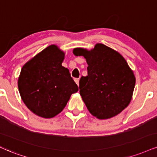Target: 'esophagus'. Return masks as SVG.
<instances>
[{"label": "esophagus", "mask_w": 157, "mask_h": 157, "mask_svg": "<svg viewBox=\"0 0 157 157\" xmlns=\"http://www.w3.org/2000/svg\"><path fill=\"white\" fill-rule=\"evenodd\" d=\"M75 82H76L77 86H78V85H79V79L78 78H75Z\"/></svg>", "instance_id": "34e87169"}]
</instances>
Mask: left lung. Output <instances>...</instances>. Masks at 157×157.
<instances>
[{
  "mask_svg": "<svg viewBox=\"0 0 157 157\" xmlns=\"http://www.w3.org/2000/svg\"><path fill=\"white\" fill-rule=\"evenodd\" d=\"M74 54L83 56L88 75L81 77L80 94L87 108L99 119L119 114L129 105L135 86V77L121 55L102 44L94 50L75 49Z\"/></svg>",
  "mask_w": 157,
  "mask_h": 157,
  "instance_id": "1",
  "label": "left lung"
}]
</instances>
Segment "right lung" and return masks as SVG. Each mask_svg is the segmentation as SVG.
<instances>
[{"mask_svg":"<svg viewBox=\"0 0 157 157\" xmlns=\"http://www.w3.org/2000/svg\"><path fill=\"white\" fill-rule=\"evenodd\" d=\"M63 58L62 51L50 45L22 67L19 92L28 108L37 116H56L78 90L69 69L61 65Z\"/></svg>","mask_w":157,"mask_h":157,"instance_id":"add662e5","label":"right lung"}]
</instances>
